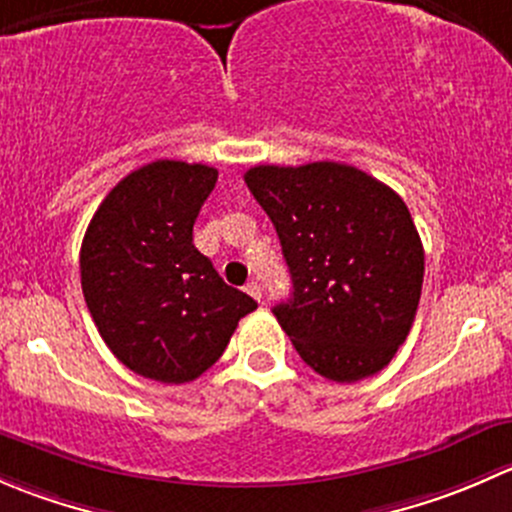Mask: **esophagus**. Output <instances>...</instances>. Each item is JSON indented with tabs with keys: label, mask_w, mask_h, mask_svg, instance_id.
<instances>
[{
	"label": "esophagus",
	"mask_w": 512,
	"mask_h": 512,
	"mask_svg": "<svg viewBox=\"0 0 512 512\" xmlns=\"http://www.w3.org/2000/svg\"><path fill=\"white\" fill-rule=\"evenodd\" d=\"M245 292L250 294V297H255L257 302H260V299H262V287L257 285V282H247V285H245Z\"/></svg>",
	"instance_id": "obj_1"
}]
</instances>
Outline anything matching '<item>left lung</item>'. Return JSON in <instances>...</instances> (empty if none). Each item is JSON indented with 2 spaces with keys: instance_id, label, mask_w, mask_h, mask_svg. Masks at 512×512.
I'll use <instances>...</instances> for the list:
<instances>
[{
  "instance_id": "1",
  "label": "left lung",
  "mask_w": 512,
  "mask_h": 512,
  "mask_svg": "<svg viewBox=\"0 0 512 512\" xmlns=\"http://www.w3.org/2000/svg\"><path fill=\"white\" fill-rule=\"evenodd\" d=\"M245 183L280 237L292 297L277 322L304 364L352 384L394 359L423 285V245L404 200L354 165H255Z\"/></svg>"
}]
</instances>
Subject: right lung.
Instances as JSON below:
<instances>
[{
    "label": "right lung",
    "instance_id": "1",
    "mask_svg": "<svg viewBox=\"0 0 512 512\" xmlns=\"http://www.w3.org/2000/svg\"><path fill=\"white\" fill-rule=\"evenodd\" d=\"M215 183L218 170L203 163L143 165L103 198L81 242V289L98 334L146 379H198L257 307L193 245Z\"/></svg>",
    "mask_w": 512,
    "mask_h": 512
}]
</instances>
